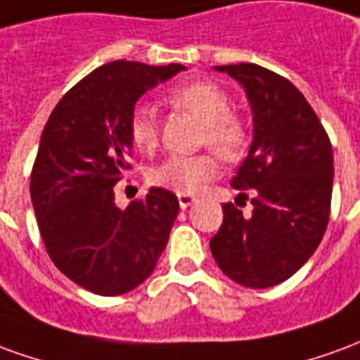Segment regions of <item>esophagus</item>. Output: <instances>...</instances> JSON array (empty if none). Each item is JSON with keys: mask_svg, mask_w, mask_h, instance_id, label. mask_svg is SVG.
Wrapping results in <instances>:
<instances>
[{"mask_svg": "<svg viewBox=\"0 0 360 360\" xmlns=\"http://www.w3.org/2000/svg\"><path fill=\"white\" fill-rule=\"evenodd\" d=\"M195 201H198L195 198H192V195H186V193H180V195H178V203H180V207L182 209H188L190 205H193Z\"/></svg>", "mask_w": 360, "mask_h": 360, "instance_id": "1", "label": "esophagus"}]
</instances>
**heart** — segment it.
Returning <instances> with one entry per match:
<instances>
[{
  "instance_id": "b5f03b06",
  "label": "heart",
  "mask_w": 360,
  "mask_h": 360,
  "mask_svg": "<svg viewBox=\"0 0 360 360\" xmlns=\"http://www.w3.org/2000/svg\"><path fill=\"white\" fill-rule=\"evenodd\" d=\"M167 101L180 110L190 112L203 124L200 141L213 147L221 157H240L250 141L246 120L231 110V98L213 81H188L172 86ZM129 141L137 151L153 153L159 145V122L149 104H137L127 118ZM219 172V160L213 153L192 157L172 155L149 170V182L176 193L192 195L211 182Z\"/></svg>"
}]
</instances>
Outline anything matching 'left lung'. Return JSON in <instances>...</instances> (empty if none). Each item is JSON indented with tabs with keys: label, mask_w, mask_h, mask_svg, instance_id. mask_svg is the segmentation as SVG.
<instances>
[{
	"label": "left lung",
	"mask_w": 360,
	"mask_h": 360,
	"mask_svg": "<svg viewBox=\"0 0 360 360\" xmlns=\"http://www.w3.org/2000/svg\"><path fill=\"white\" fill-rule=\"evenodd\" d=\"M236 79L254 114L248 157L233 178L238 198L254 205L244 217L223 203V225L211 238L221 271L250 289H267L297 274L330 221L333 153L308 101L289 79L256 63L217 65Z\"/></svg>",
	"instance_id": "left-lung-1"
}]
</instances>
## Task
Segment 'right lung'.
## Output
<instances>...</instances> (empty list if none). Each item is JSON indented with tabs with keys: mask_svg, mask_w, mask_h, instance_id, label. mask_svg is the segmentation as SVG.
<instances>
[{
	"mask_svg": "<svg viewBox=\"0 0 360 360\" xmlns=\"http://www.w3.org/2000/svg\"><path fill=\"white\" fill-rule=\"evenodd\" d=\"M184 70L104 63L71 86L46 122L30 174L40 236L53 266L94 295L139 287L167 248L180 209L174 193L151 188L122 211L114 186L131 168L127 118L137 98Z\"/></svg>",
	"mask_w": 360,
	"mask_h": 360,
	"instance_id": "1",
	"label": "right lung"
}]
</instances>
